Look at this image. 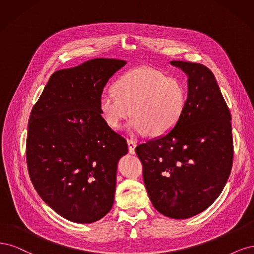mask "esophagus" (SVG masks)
I'll list each match as a JSON object with an SVG mask.
<instances>
[{"label": "esophagus", "instance_id": "esophagus-1", "mask_svg": "<svg viewBox=\"0 0 254 254\" xmlns=\"http://www.w3.org/2000/svg\"><path fill=\"white\" fill-rule=\"evenodd\" d=\"M127 146H128V153L129 154H135V148H136V142L127 139Z\"/></svg>", "mask_w": 254, "mask_h": 254}]
</instances>
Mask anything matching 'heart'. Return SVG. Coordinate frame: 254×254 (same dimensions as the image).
Returning <instances> with one entry per match:
<instances>
[{
    "instance_id": "1",
    "label": "heart",
    "mask_w": 254,
    "mask_h": 254,
    "mask_svg": "<svg viewBox=\"0 0 254 254\" xmlns=\"http://www.w3.org/2000/svg\"><path fill=\"white\" fill-rule=\"evenodd\" d=\"M112 92L99 99L101 116L111 127L119 128L130 115L127 127L133 135L167 134L182 118L187 103V89L181 80L149 67L124 73L114 82Z\"/></svg>"
}]
</instances>
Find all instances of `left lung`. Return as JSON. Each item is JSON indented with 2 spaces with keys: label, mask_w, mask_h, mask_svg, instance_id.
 <instances>
[{
  "label": "left lung",
  "mask_w": 254,
  "mask_h": 254,
  "mask_svg": "<svg viewBox=\"0 0 254 254\" xmlns=\"http://www.w3.org/2000/svg\"><path fill=\"white\" fill-rule=\"evenodd\" d=\"M170 63L188 76L184 114L166 135L139 144L136 154L154 208L165 216L185 219L210 207L230 175L231 115L207 66Z\"/></svg>",
  "instance_id": "obj_1"
}]
</instances>
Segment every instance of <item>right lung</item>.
<instances>
[{"label": "right lung", "mask_w": 254, "mask_h": 254, "mask_svg": "<svg viewBox=\"0 0 254 254\" xmlns=\"http://www.w3.org/2000/svg\"><path fill=\"white\" fill-rule=\"evenodd\" d=\"M127 64L97 58L54 72L32 108L26 160L38 194L62 217L91 224L110 212L126 139L103 120L99 106L110 78Z\"/></svg>", "instance_id": "1"}]
</instances>
